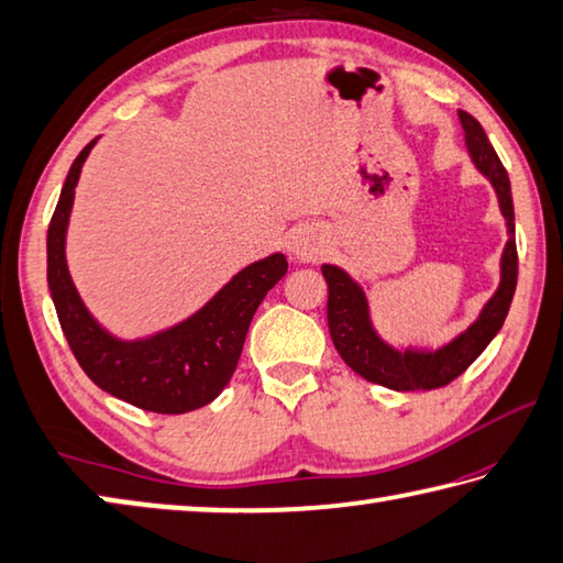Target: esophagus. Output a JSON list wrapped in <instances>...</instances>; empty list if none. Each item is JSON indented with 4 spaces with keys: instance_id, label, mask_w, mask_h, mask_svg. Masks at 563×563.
<instances>
[{
    "instance_id": "34e87169",
    "label": "esophagus",
    "mask_w": 563,
    "mask_h": 563,
    "mask_svg": "<svg viewBox=\"0 0 563 563\" xmlns=\"http://www.w3.org/2000/svg\"><path fill=\"white\" fill-rule=\"evenodd\" d=\"M288 247H290V253L295 255V258H300V261H310L312 255H318V245L308 233H295L290 238Z\"/></svg>"
}]
</instances>
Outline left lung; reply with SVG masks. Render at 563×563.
I'll list each match as a JSON object with an SVG mask.
<instances>
[{"instance_id":"8db88e82","label":"left lung","mask_w":563,"mask_h":563,"mask_svg":"<svg viewBox=\"0 0 563 563\" xmlns=\"http://www.w3.org/2000/svg\"><path fill=\"white\" fill-rule=\"evenodd\" d=\"M460 121L474 166L492 180L509 228V241L501 255L499 290L484 305L479 320L470 330L462 332L460 338L452 340L450 345H444L437 352H397L385 345L377 338L373 325H369L367 300L365 292L360 290V285L350 280V275L335 268V265H322V275H325L328 283V328L340 357L360 377H365L367 383L397 389V393L437 389L460 377L501 330L504 320H507L514 290H517L519 258L517 238H514V203L507 168L501 166L497 151L489 144L482 123L466 111H460Z\"/></svg>"}]
</instances>
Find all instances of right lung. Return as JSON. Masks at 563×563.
Returning a JSON list of instances; mask_svg holds the SVG:
<instances>
[{
	"mask_svg": "<svg viewBox=\"0 0 563 563\" xmlns=\"http://www.w3.org/2000/svg\"><path fill=\"white\" fill-rule=\"evenodd\" d=\"M93 144L71 164L46 233V280L64 338L76 362L103 393L146 412L184 415L223 393L233 377L251 320L265 295L288 273L283 253L247 265L216 298L180 325L156 338L121 342L89 316L66 268L64 241L74 188Z\"/></svg>",
	"mask_w": 563,
	"mask_h": 563,
	"instance_id": "obj_1",
	"label": "right lung"
}]
</instances>
